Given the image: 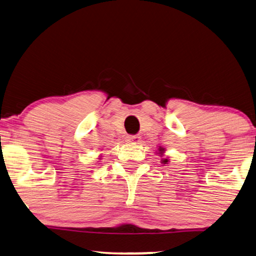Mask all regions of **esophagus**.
<instances>
[{"instance_id": "34e87169", "label": "esophagus", "mask_w": 256, "mask_h": 256, "mask_svg": "<svg viewBox=\"0 0 256 256\" xmlns=\"http://www.w3.org/2000/svg\"><path fill=\"white\" fill-rule=\"evenodd\" d=\"M126 142H129V144H140L142 137L138 136V135L127 136V138H126Z\"/></svg>"}]
</instances>
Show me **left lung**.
I'll use <instances>...</instances> for the list:
<instances>
[{
    "label": "left lung",
    "mask_w": 256,
    "mask_h": 256,
    "mask_svg": "<svg viewBox=\"0 0 256 256\" xmlns=\"http://www.w3.org/2000/svg\"><path fill=\"white\" fill-rule=\"evenodd\" d=\"M156 153H158V156H160V158H162V160H160V163H162V164H168V162H170L168 158H163L164 153H165V148H164V147H160V146Z\"/></svg>",
    "instance_id": "left-lung-1"
}]
</instances>
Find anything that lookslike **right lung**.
<instances>
[{"label":"right lung","mask_w":256,"mask_h":256,"mask_svg":"<svg viewBox=\"0 0 256 256\" xmlns=\"http://www.w3.org/2000/svg\"><path fill=\"white\" fill-rule=\"evenodd\" d=\"M100 158H101V156H100ZM98 160H101V158H98Z\"/></svg>","instance_id":"add662e5"}]
</instances>
